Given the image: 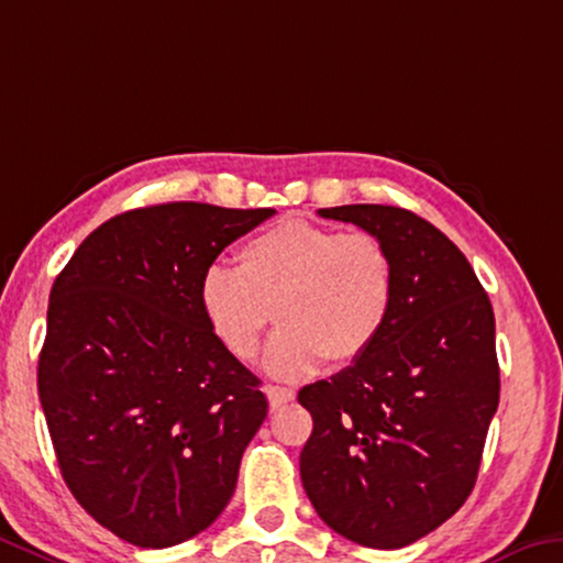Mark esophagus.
Segmentation results:
<instances>
[{
	"label": "esophagus",
	"instance_id": "obj_1",
	"mask_svg": "<svg viewBox=\"0 0 563 563\" xmlns=\"http://www.w3.org/2000/svg\"><path fill=\"white\" fill-rule=\"evenodd\" d=\"M265 396L271 400L273 408H280L285 404H290V400H296V390L283 386H265Z\"/></svg>",
	"mask_w": 563,
	"mask_h": 563
}]
</instances>
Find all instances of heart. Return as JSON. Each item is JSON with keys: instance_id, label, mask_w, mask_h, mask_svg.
Listing matches in <instances>:
<instances>
[{"instance_id": "b5f03b06", "label": "heart", "mask_w": 563, "mask_h": 563, "mask_svg": "<svg viewBox=\"0 0 563 563\" xmlns=\"http://www.w3.org/2000/svg\"><path fill=\"white\" fill-rule=\"evenodd\" d=\"M238 271L212 265L200 280V310L212 335L238 361H253L265 328L280 325L265 371L298 380L328 361L341 368L363 358L388 325L396 263L368 230L285 218L250 238Z\"/></svg>"}]
</instances>
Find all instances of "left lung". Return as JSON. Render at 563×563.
<instances>
[{
    "label": "left lung",
    "mask_w": 563,
    "mask_h": 563,
    "mask_svg": "<svg viewBox=\"0 0 563 563\" xmlns=\"http://www.w3.org/2000/svg\"><path fill=\"white\" fill-rule=\"evenodd\" d=\"M318 216L388 245L396 298L363 358L298 394L313 416L302 488L341 537L404 549L474 490L501 388L494 308L466 255L416 212L341 205Z\"/></svg>",
    "instance_id": "1"
}]
</instances>
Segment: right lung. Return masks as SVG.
Listing matches in <instances>:
<instances>
[{
	"mask_svg": "<svg viewBox=\"0 0 563 563\" xmlns=\"http://www.w3.org/2000/svg\"><path fill=\"white\" fill-rule=\"evenodd\" d=\"M273 216L205 202L122 212L85 238L52 285L37 388L62 478L135 547L198 537L235 494L267 400L212 335L200 280Z\"/></svg>",
	"mask_w": 563,
	"mask_h": 563,
	"instance_id": "right-lung-1",
	"label": "right lung"
}]
</instances>
